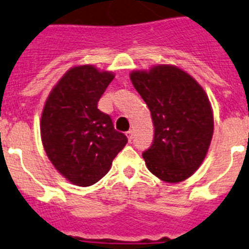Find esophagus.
Masks as SVG:
<instances>
[{"instance_id": "obj_1", "label": "esophagus", "mask_w": 249, "mask_h": 249, "mask_svg": "<svg viewBox=\"0 0 249 249\" xmlns=\"http://www.w3.org/2000/svg\"><path fill=\"white\" fill-rule=\"evenodd\" d=\"M126 136H127V138H128L129 142H131L132 138H133V131H132V129H129L128 132H126Z\"/></svg>"}]
</instances>
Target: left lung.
<instances>
[{"label": "left lung", "instance_id": "1", "mask_svg": "<svg viewBox=\"0 0 249 249\" xmlns=\"http://www.w3.org/2000/svg\"><path fill=\"white\" fill-rule=\"evenodd\" d=\"M131 81L151 111L152 146L142 153L149 172L169 183L187 179L206 157L213 136V113L198 82L176 66L133 71Z\"/></svg>", "mask_w": 249, "mask_h": 249}]
</instances>
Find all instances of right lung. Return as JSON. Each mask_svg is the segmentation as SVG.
I'll return each mask as SVG.
<instances>
[{"instance_id":"right-lung-1","label":"right lung","mask_w":249,"mask_h":249,"mask_svg":"<svg viewBox=\"0 0 249 249\" xmlns=\"http://www.w3.org/2000/svg\"><path fill=\"white\" fill-rule=\"evenodd\" d=\"M113 78L93 66H77L58 81L43 107V148L54 168L77 186L100 181L127 143L112 118L97 107Z\"/></svg>"}]
</instances>
